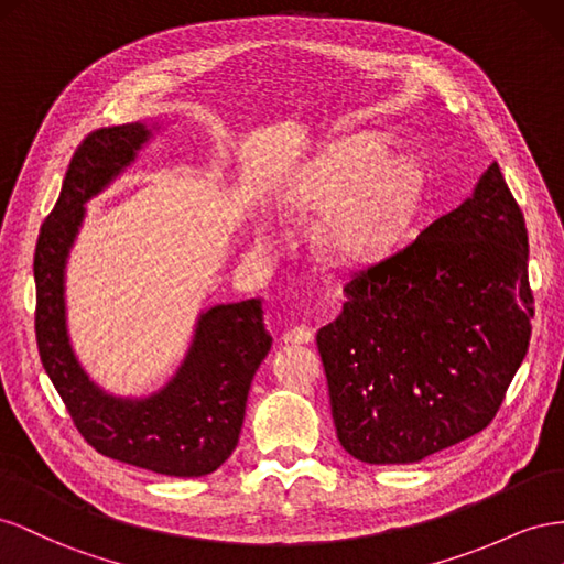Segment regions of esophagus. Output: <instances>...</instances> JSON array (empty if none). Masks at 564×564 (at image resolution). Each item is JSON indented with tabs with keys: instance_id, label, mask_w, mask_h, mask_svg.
Instances as JSON below:
<instances>
[{
	"instance_id": "34e87169",
	"label": "esophagus",
	"mask_w": 564,
	"mask_h": 564,
	"mask_svg": "<svg viewBox=\"0 0 564 564\" xmlns=\"http://www.w3.org/2000/svg\"><path fill=\"white\" fill-rule=\"evenodd\" d=\"M283 340L291 343V345H310L314 340V330L310 326L300 324V326H293L291 330H288L283 335Z\"/></svg>"
}]
</instances>
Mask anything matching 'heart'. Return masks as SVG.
Returning a JSON list of instances; mask_svg holds the SVG:
<instances>
[{
	"mask_svg": "<svg viewBox=\"0 0 564 564\" xmlns=\"http://www.w3.org/2000/svg\"><path fill=\"white\" fill-rule=\"evenodd\" d=\"M423 191L411 158L390 155L371 137H351L297 172L279 196L288 219L324 215L318 243L337 262H366L388 250L409 224ZM264 246L276 234L260 236Z\"/></svg>",
	"mask_w": 564,
	"mask_h": 564,
	"instance_id": "b5f03b06",
	"label": "heart"
}]
</instances>
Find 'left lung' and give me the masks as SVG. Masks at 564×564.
I'll list each match as a JSON object with an SVG mask.
<instances>
[{"label":"left lung","mask_w":564,"mask_h":564,"mask_svg":"<svg viewBox=\"0 0 564 564\" xmlns=\"http://www.w3.org/2000/svg\"><path fill=\"white\" fill-rule=\"evenodd\" d=\"M524 215L496 163L473 198L354 273L316 345L337 440L415 463L485 430L532 337Z\"/></svg>","instance_id":"8db88e82"}]
</instances>
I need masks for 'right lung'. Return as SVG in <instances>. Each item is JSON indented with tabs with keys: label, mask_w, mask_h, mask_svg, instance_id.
I'll use <instances>...</instances> for the list:
<instances>
[{
	"label": "right lung",
	"mask_w": 564,
	"mask_h": 564,
	"mask_svg": "<svg viewBox=\"0 0 564 564\" xmlns=\"http://www.w3.org/2000/svg\"><path fill=\"white\" fill-rule=\"evenodd\" d=\"M149 137L141 122L104 127L75 149L32 264L37 349L77 432L96 452L160 475L200 477L215 473L236 448L252 378L271 349L262 300L203 312L182 368L147 399L112 397L94 384L75 359L66 328L63 281L85 203L132 163Z\"/></svg>",
	"instance_id": "1"
}]
</instances>
